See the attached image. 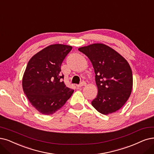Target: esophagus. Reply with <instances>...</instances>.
I'll use <instances>...</instances> for the list:
<instances>
[{
  "label": "esophagus",
  "instance_id": "esophagus-1",
  "mask_svg": "<svg viewBox=\"0 0 154 154\" xmlns=\"http://www.w3.org/2000/svg\"><path fill=\"white\" fill-rule=\"evenodd\" d=\"M86 82H82L81 84H77V85H76V86H77V88H81V87H82V86H86Z\"/></svg>",
  "mask_w": 154,
  "mask_h": 154
}]
</instances>
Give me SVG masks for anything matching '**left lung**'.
<instances>
[{
    "label": "left lung",
    "mask_w": 154,
    "mask_h": 154,
    "mask_svg": "<svg viewBox=\"0 0 154 154\" xmlns=\"http://www.w3.org/2000/svg\"><path fill=\"white\" fill-rule=\"evenodd\" d=\"M94 70L98 94L91 104L103 115L116 112L129 99L133 88L132 70L127 60L108 45L96 43L79 48Z\"/></svg>",
    "instance_id": "obj_1"
}]
</instances>
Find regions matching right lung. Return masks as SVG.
<instances>
[{
  "instance_id": "right-lung-1",
  "label": "right lung",
  "mask_w": 154,
  "mask_h": 154,
  "mask_svg": "<svg viewBox=\"0 0 154 154\" xmlns=\"http://www.w3.org/2000/svg\"><path fill=\"white\" fill-rule=\"evenodd\" d=\"M71 45L53 44L33 55L22 79L24 93L32 105L42 114L58 111L70 98L73 90L61 79V65L72 50Z\"/></svg>"
}]
</instances>
